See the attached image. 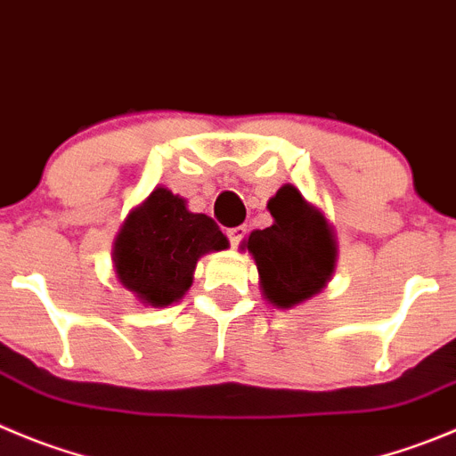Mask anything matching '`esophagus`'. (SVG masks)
<instances>
[{"label": "esophagus", "instance_id": "esophagus-1", "mask_svg": "<svg viewBox=\"0 0 456 456\" xmlns=\"http://www.w3.org/2000/svg\"><path fill=\"white\" fill-rule=\"evenodd\" d=\"M245 233H248V227H245V224H238V227L227 229V238H229V242H232V248H238V245H240L242 238H245Z\"/></svg>", "mask_w": 456, "mask_h": 456}]
</instances>
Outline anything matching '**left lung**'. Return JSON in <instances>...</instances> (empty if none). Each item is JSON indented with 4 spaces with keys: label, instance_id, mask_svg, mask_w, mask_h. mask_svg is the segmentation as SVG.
Listing matches in <instances>:
<instances>
[{
    "label": "left lung",
    "instance_id": "left-lung-1",
    "mask_svg": "<svg viewBox=\"0 0 456 456\" xmlns=\"http://www.w3.org/2000/svg\"><path fill=\"white\" fill-rule=\"evenodd\" d=\"M274 224L248 240L261 274L263 295L279 308H292L326 286L335 267V240L326 218L292 184L267 202Z\"/></svg>",
    "mask_w": 456,
    "mask_h": 456
}]
</instances>
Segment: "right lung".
<instances>
[{"mask_svg":"<svg viewBox=\"0 0 456 456\" xmlns=\"http://www.w3.org/2000/svg\"><path fill=\"white\" fill-rule=\"evenodd\" d=\"M224 248L227 238L214 220L191 214L168 189H155L127 216L114 245V265L127 290L164 308L189 290L198 258Z\"/></svg>","mask_w":456,"mask_h":456,"instance_id":"right-lung-1","label":"right lung"}]
</instances>
